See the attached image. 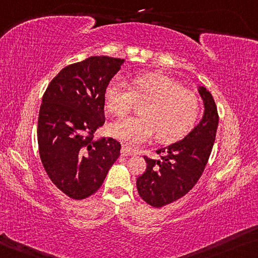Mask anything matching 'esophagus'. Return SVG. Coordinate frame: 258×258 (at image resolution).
<instances>
[{
    "label": "esophagus",
    "instance_id": "1",
    "mask_svg": "<svg viewBox=\"0 0 258 258\" xmlns=\"http://www.w3.org/2000/svg\"><path fill=\"white\" fill-rule=\"evenodd\" d=\"M121 154L123 157H128V156H133V154H135V151L133 149H130L129 146H125V145H123L122 146V149H121Z\"/></svg>",
    "mask_w": 258,
    "mask_h": 258
}]
</instances>
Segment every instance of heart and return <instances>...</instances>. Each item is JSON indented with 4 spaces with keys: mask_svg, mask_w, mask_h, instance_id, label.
<instances>
[{
    "mask_svg": "<svg viewBox=\"0 0 258 258\" xmlns=\"http://www.w3.org/2000/svg\"><path fill=\"white\" fill-rule=\"evenodd\" d=\"M135 100H144L140 106L141 115L124 117L107 125L109 136L128 145L141 144L154 132L161 142L179 140L191 130L200 115L197 94L160 73L138 74L130 86L120 77L108 82L105 105L110 113L124 115Z\"/></svg>",
    "mask_w": 258,
    "mask_h": 258,
    "instance_id": "1",
    "label": "heart"
}]
</instances>
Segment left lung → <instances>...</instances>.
Returning a JSON list of instances; mask_svg holds the SVG:
<instances>
[{
  "label": "left lung",
  "instance_id": "8db88e82",
  "mask_svg": "<svg viewBox=\"0 0 258 258\" xmlns=\"http://www.w3.org/2000/svg\"><path fill=\"white\" fill-rule=\"evenodd\" d=\"M203 117L183 140L157 150L160 159L144 157L146 170L136 181L140 196L154 208L165 207L184 196L197 183L208 164L218 128L217 106L212 94L198 86Z\"/></svg>",
  "mask_w": 258,
  "mask_h": 258
}]
</instances>
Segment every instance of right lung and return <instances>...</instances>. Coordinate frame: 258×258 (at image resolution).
I'll return each mask as SVG.
<instances>
[{
	"instance_id": "obj_1",
	"label": "right lung",
	"mask_w": 258,
	"mask_h": 258,
	"mask_svg": "<svg viewBox=\"0 0 258 258\" xmlns=\"http://www.w3.org/2000/svg\"><path fill=\"white\" fill-rule=\"evenodd\" d=\"M123 58L91 56L63 68L42 97L38 145L47 175L74 200L93 195L120 157L113 138L93 140L105 123V89Z\"/></svg>"
}]
</instances>
